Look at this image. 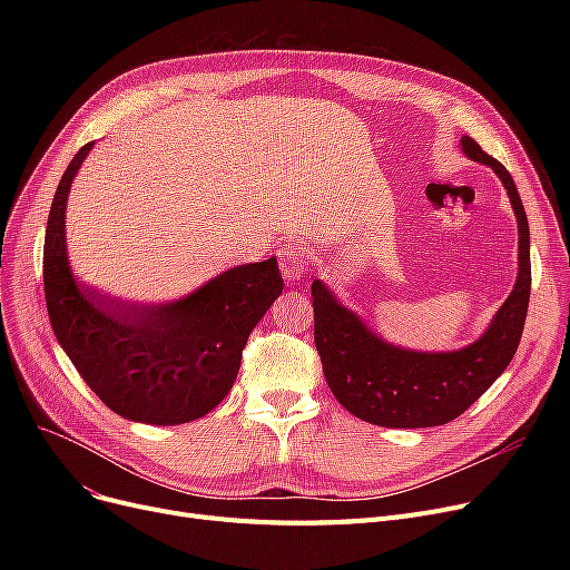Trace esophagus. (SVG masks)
Instances as JSON below:
<instances>
[{
  "label": "esophagus",
  "instance_id": "1",
  "mask_svg": "<svg viewBox=\"0 0 570 570\" xmlns=\"http://www.w3.org/2000/svg\"><path fill=\"white\" fill-rule=\"evenodd\" d=\"M307 256L301 247H291V245H284L279 249V269L284 279L288 282H297L305 273H307Z\"/></svg>",
  "mask_w": 570,
  "mask_h": 570
}]
</instances>
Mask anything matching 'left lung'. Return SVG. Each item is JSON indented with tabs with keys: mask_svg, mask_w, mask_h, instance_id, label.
I'll use <instances>...</instances> for the list:
<instances>
[{
	"mask_svg": "<svg viewBox=\"0 0 570 570\" xmlns=\"http://www.w3.org/2000/svg\"><path fill=\"white\" fill-rule=\"evenodd\" d=\"M462 153L490 166L511 198L518 219V277L511 295L492 316L488 331L458 351H413L379 337L344 307L321 279L312 284L314 342L333 395L355 417L379 428H436L455 421L511 365L531 293L529 222L508 173L462 136Z\"/></svg>",
	"mask_w": 570,
	"mask_h": 570,
	"instance_id": "left-lung-1",
	"label": "left lung"
}]
</instances>
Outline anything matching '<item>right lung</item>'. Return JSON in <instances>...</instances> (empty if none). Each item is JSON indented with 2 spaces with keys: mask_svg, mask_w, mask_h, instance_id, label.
<instances>
[{
  "mask_svg": "<svg viewBox=\"0 0 570 570\" xmlns=\"http://www.w3.org/2000/svg\"><path fill=\"white\" fill-rule=\"evenodd\" d=\"M95 142L59 179L43 245L52 333L95 395L145 425H183L213 411L233 387L243 348L277 297V258L226 269L168 303H138L78 282L67 254V200Z\"/></svg>",
  "mask_w": 570,
  "mask_h": 570,
  "instance_id": "right-lung-1",
  "label": "right lung"
}]
</instances>
